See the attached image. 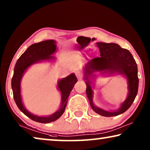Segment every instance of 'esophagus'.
<instances>
[{
  "label": "esophagus",
  "mask_w": 150,
  "mask_h": 150,
  "mask_svg": "<svg viewBox=\"0 0 150 150\" xmlns=\"http://www.w3.org/2000/svg\"><path fill=\"white\" fill-rule=\"evenodd\" d=\"M75 75H76V77L78 78V79H81V78L82 77V73H81L80 71H76V72H75Z\"/></svg>",
  "instance_id": "34e87169"
}]
</instances>
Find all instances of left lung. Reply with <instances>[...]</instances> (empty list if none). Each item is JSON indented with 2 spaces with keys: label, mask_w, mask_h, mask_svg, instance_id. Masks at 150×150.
I'll return each mask as SVG.
<instances>
[{
  "label": "left lung",
  "mask_w": 150,
  "mask_h": 150,
  "mask_svg": "<svg viewBox=\"0 0 150 150\" xmlns=\"http://www.w3.org/2000/svg\"><path fill=\"white\" fill-rule=\"evenodd\" d=\"M100 51V57L91 59L85 66L84 71L86 78V93L89 99L90 105L95 112L105 117H113L120 115L126 111L132 105L138 91L139 79L137 75V66L134 57L127 49L122 48L115 43L97 42ZM95 71L115 72L123 74L128 80L129 94L127 99L122 104L121 108L115 112L103 110L95 106L92 103V91L87 79L88 75L92 74Z\"/></svg>",
  "instance_id": "left-lung-1"
}]
</instances>
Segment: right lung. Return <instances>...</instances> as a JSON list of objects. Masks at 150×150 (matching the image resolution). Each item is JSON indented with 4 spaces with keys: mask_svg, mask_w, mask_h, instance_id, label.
I'll use <instances>...</instances> for the list:
<instances>
[{
    "mask_svg": "<svg viewBox=\"0 0 150 150\" xmlns=\"http://www.w3.org/2000/svg\"><path fill=\"white\" fill-rule=\"evenodd\" d=\"M56 42L53 40H47L41 41L38 43L33 44L26 50L25 53L16 61L14 69V74L11 80V86L13 92V97L18 109L27 117L31 119L35 122L48 123L54 122L62 115L67 102L68 97L71 91H72L75 84L77 81V79L75 74H71L65 79H63L59 81L58 88L61 93V99L62 103L61 107L57 112L49 117H39V116L33 115L23 106L21 96V80L23 75L26 69L33 63L42 60H50L53 58L51 56L56 51Z\"/></svg>",
    "mask_w": 150,
    "mask_h": 150,
    "instance_id": "1",
    "label": "right lung"
}]
</instances>
